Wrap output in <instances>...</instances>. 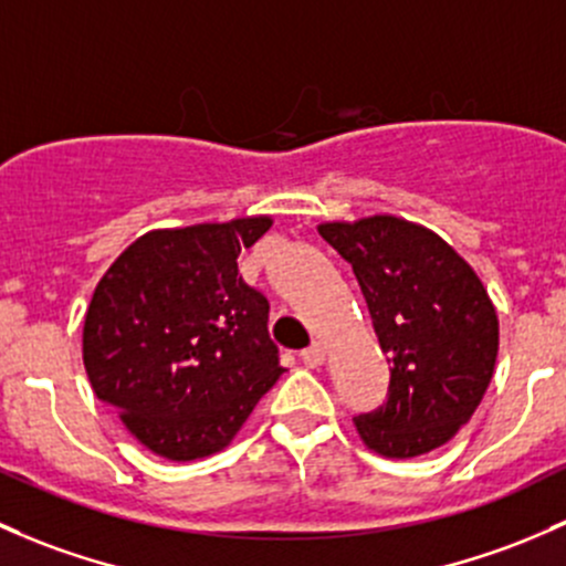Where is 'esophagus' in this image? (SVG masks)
<instances>
[{
  "instance_id": "obj_1",
  "label": "esophagus",
  "mask_w": 566,
  "mask_h": 566,
  "mask_svg": "<svg viewBox=\"0 0 566 566\" xmlns=\"http://www.w3.org/2000/svg\"><path fill=\"white\" fill-rule=\"evenodd\" d=\"M325 358H328V349H325V344H319V342H314L312 347H306L301 353V360L306 363V366H312V368L323 366Z\"/></svg>"
}]
</instances>
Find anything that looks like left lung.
Listing matches in <instances>:
<instances>
[{"label": "left lung", "instance_id": "1", "mask_svg": "<svg viewBox=\"0 0 566 566\" xmlns=\"http://www.w3.org/2000/svg\"><path fill=\"white\" fill-rule=\"evenodd\" d=\"M317 230L353 265L379 347L392 358L385 407L353 420L360 442L398 461L442 448L491 385L499 353L491 295L426 224L374 213Z\"/></svg>", "mask_w": 566, "mask_h": 566}]
</instances>
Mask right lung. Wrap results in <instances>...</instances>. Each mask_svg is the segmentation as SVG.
<instances>
[{"instance_id": "1", "label": "right lung", "mask_w": 566, "mask_h": 566, "mask_svg": "<svg viewBox=\"0 0 566 566\" xmlns=\"http://www.w3.org/2000/svg\"><path fill=\"white\" fill-rule=\"evenodd\" d=\"M271 224L258 213L148 230L94 287L83 319L88 382L154 455L224 450L284 374L265 295L238 273V254Z\"/></svg>"}]
</instances>
